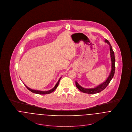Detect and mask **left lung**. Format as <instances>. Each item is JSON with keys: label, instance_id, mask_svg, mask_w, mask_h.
<instances>
[{"label": "left lung", "instance_id": "left-lung-1", "mask_svg": "<svg viewBox=\"0 0 132 132\" xmlns=\"http://www.w3.org/2000/svg\"><path fill=\"white\" fill-rule=\"evenodd\" d=\"M105 42L107 43L109 45L110 48V57H111V72L108 76L106 80L102 83V84H100L99 85L97 86L96 87L93 88H84L81 86L78 83V82L76 81V86L77 88L81 92H83L84 93H87V94H96L97 93H99L101 92L102 90H103L109 84L110 82L111 81V79L113 77L114 72H115V57H114V53L112 50V48L107 39H105Z\"/></svg>", "mask_w": 132, "mask_h": 132}]
</instances>
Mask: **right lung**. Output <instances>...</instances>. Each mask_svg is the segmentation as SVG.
<instances>
[{
	"label": "right lung",
	"instance_id": "right-lung-1",
	"mask_svg": "<svg viewBox=\"0 0 132 132\" xmlns=\"http://www.w3.org/2000/svg\"><path fill=\"white\" fill-rule=\"evenodd\" d=\"M61 78V77H60V79H59V80L58 81V82H57V83L55 85V86L52 89H51V90H48V91H39V90H33V89H30V88L28 87L25 84H24V86L26 87V88H27L29 90H30L31 92H33V93H36V94H43V95H44V94H50V93H52V92H53V91L57 88V86H58V85H59V83H60V81Z\"/></svg>",
	"mask_w": 132,
	"mask_h": 132
}]
</instances>
